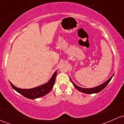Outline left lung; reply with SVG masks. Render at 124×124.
<instances>
[{
    "instance_id": "1",
    "label": "left lung",
    "mask_w": 124,
    "mask_h": 124,
    "mask_svg": "<svg viewBox=\"0 0 124 124\" xmlns=\"http://www.w3.org/2000/svg\"><path fill=\"white\" fill-rule=\"evenodd\" d=\"M113 75H114V74L112 75V76L109 79H108L106 82H105L104 83L102 84V85H100V86H98L97 87H93V88H87V89H85V88L80 87L77 86L75 83H74V82H72L71 78H70V80H71V82H72V83H73V86H75V87L76 88L77 90H78L79 91L82 92V93H86V94L97 93H99V92H101V90H103L104 89V88L106 87L107 86L108 84L109 83V82H110L112 78L113 77Z\"/></svg>"
}]
</instances>
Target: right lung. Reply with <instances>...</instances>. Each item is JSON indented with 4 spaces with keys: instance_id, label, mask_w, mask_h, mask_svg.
<instances>
[{
    "instance_id": "right-lung-1",
    "label": "right lung",
    "mask_w": 124,
    "mask_h": 124,
    "mask_svg": "<svg viewBox=\"0 0 124 124\" xmlns=\"http://www.w3.org/2000/svg\"><path fill=\"white\" fill-rule=\"evenodd\" d=\"M56 73H57V72L55 71L53 75L51 77L50 80L48 81L47 83L41 85L39 86L36 87L32 88V89H20V88L16 87L14 86L11 82H9L13 89H15L18 93L21 94V95H23V96L27 98V99L33 100L45 96L46 94L49 93L50 92V91L54 87V83H55Z\"/></svg>"
}]
</instances>
